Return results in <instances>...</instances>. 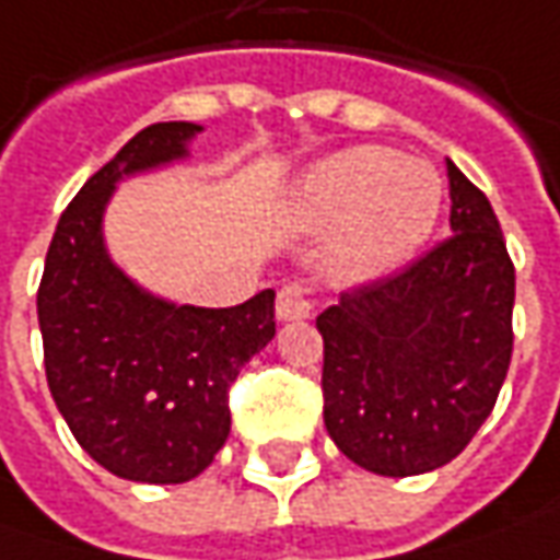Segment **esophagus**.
<instances>
[{
  "label": "esophagus",
  "mask_w": 560,
  "mask_h": 560,
  "mask_svg": "<svg viewBox=\"0 0 560 560\" xmlns=\"http://www.w3.org/2000/svg\"><path fill=\"white\" fill-rule=\"evenodd\" d=\"M310 310H313V300L306 298V288L298 284V281L284 284L279 291V298H276V316H279L281 322L306 318L310 316Z\"/></svg>",
  "instance_id": "esophagus-1"
}]
</instances>
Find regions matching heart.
Returning <instances> with one entry per match:
<instances>
[{
  "instance_id": "b5f03b06",
  "label": "heart",
  "mask_w": 560,
  "mask_h": 560,
  "mask_svg": "<svg viewBox=\"0 0 560 560\" xmlns=\"http://www.w3.org/2000/svg\"><path fill=\"white\" fill-rule=\"evenodd\" d=\"M443 179L394 148L353 145L316 164L298 191L306 225H335L331 269L340 279H375L409 260L431 235Z\"/></svg>"
}]
</instances>
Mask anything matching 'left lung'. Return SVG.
<instances>
[{
  "mask_svg": "<svg viewBox=\"0 0 560 560\" xmlns=\"http://www.w3.org/2000/svg\"><path fill=\"white\" fill-rule=\"evenodd\" d=\"M453 235L316 318L325 428L359 468L412 477L453 462L509 375L514 262L487 195L453 164Z\"/></svg>",
  "mask_w": 560,
  "mask_h": 560,
  "instance_id": "1",
  "label": "left lung"
}]
</instances>
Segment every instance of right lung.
I'll return each mask as SVG.
<instances>
[{"label":"right lung","instance_id":"1","mask_svg":"<svg viewBox=\"0 0 560 560\" xmlns=\"http://www.w3.org/2000/svg\"><path fill=\"white\" fill-rule=\"evenodd\" d=\"M201 126L151 124L61 213L36 294L46 381L70 434L102 468L139 483H185L213 462L229 387L276 335V291L238 306H176L110 262L102 213L129 173L185 158Z\"/></svg>","mask_w":560,"mask_h":560}]
</instances>
